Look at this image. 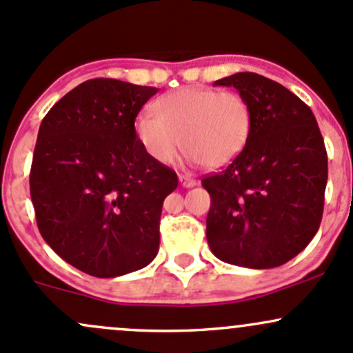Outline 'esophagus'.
<instances>
[{
  "instance_id": "34e87169",
  "label": "esophagus",
  "mask_w": 353,
  "mask_h": 353,
  "mask_svg": "<svg viewBox=\"0 0 353 353\" xmlns=\"http://www.w3.org/2000/svg\"><path fill=\"white\" fill-rule=\"evenodd\" d=\"M178 180H180V185L183 188H192V187H195V185H196V181L188 175H180V176H178Z\"/></svg>"
}]
</instances>
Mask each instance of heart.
Returning a JSON list of instances; mask_svg holds the SVG:
<instances>
[{
  "instance_id": "1",
  "label": "heart",
  "mask_w": 353,
  "mask_h": 353,
  "mask_svg": "<svg viewBox=\"0 0 353 353\" xmlns=\"http://www.w3.org/2000/svg\"><path fill=\"white\" fill-rule=\"evenodd\" d=\"M139 112L134 136L148 157L172 165L180 148L188 161L221 168L242 153L252 130V111L245 97L210 87H181Z\"/></svg>"
}]
</instances>
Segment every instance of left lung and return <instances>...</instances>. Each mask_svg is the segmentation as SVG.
I'll return each mask as SVG.
<instances>
[{"label":"left lung","instance_id":"8db88e82","mask_svg":"<svg viewBox=\"0 0 353 353\" xmlns=\"http://www.w3.org/2000/svg\"><path fill=\"white\" fill-rule=\"evenodd\" d=\"M252 111L242 153L202 180L210 193L207 241L223 263L278 268L314 237L323 215L328 158L312 109L278 82L254 74L215 81Z\"/></svg>","mask_w":353,"mask_h":353}]
</instances>
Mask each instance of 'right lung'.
I'll list each match as a JSON object with an SVG mask.
<instances>
[{"mask_svg":"<svg viewBox=\"0 0 353 353\" xmlns=\"http://www.w3.org/2000/svg\"><path fill=\"white\" fill-rule=\"evenodd\" d=\"M157 92L90 79L40 124L30 172L37 225L63 261L96 278L138 271L160 248L163 200L178 178L134 136L136 116Z\"/></svg>","mask_w":353,"mask_h":353,"instance_id":"add662e5","label":"right lung"}]
</instances>
